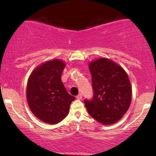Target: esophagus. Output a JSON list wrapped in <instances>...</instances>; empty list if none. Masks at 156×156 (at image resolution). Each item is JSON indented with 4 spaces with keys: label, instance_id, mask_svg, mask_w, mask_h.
Instances as JSON below:
<instances>
[{
    "label": "esophagus",
    "instance_id": "obj_1",
    "mask_svg": "<svg viewBox=\"0 0 156 156\" xmlns=\"http://www.w3.org/2000/svg\"><path fill=\"white\" fill-rule=\"evenodd\" d=\"M76 99H79V100H80V99H82V94H79L76 97Z\"/></svg>",
    "mask_w": 156,
    "mask_h": 156
}]
</instances>
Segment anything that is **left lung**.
I'll return each mask as SVG.
<instances>
[{
  "label": "left lung",
  "mask_w": 156,
  "mask_h": 156,
  "mask_svg": "<svg viewBox=\"0 0 156 156\" xmlns=\"http://www.w3.org/2000/svg\"><path fill=\"white\" fill-rule=\"evenodd\" d=\"M93 99H85L89 115L104 125L117 122L129 109L132 89L128 74L121 66L108 58L91 62Z\"/></svg>",
  "instance_id": "obj_1"
}]
</instances>
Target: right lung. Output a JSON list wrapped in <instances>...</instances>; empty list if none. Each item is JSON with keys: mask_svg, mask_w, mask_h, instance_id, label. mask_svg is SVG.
Listing matches in <instances>:
<instances>
[{"mask_svg": "<svg viewBox=\"0 0 156 156\" xmlns=\"http://www.w3.org/2000/svg\"><path fill=\"white\" fill-rule=\"evenodd\" d=\"M65 62L58 59L42 63L32 72L26 97L33 114L43 122L56 124L67 116L75 97L67 93L61 75Z\"/></svg>", "mask_w": 156, "mask_h": 156, "instance_id": "add662e5", "label": "right lung"}]
</instances>
